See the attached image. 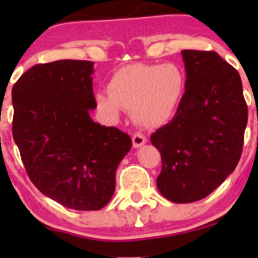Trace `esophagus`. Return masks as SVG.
<instances>
[{
    "label": "esophagus",
    "mask_w": 258,
    "mask_h": 258,
    "mask_svg": "<svg viewBox=\"0 0 258 258\" xmlns=\"http://www.w3.org/2000/svg\"><path fill=\"white\" fill-rule=\"evenodd\" d=\"M146 142H147V140H146V137L142 134H135L134 136H132V144H134L135 148L141 147V146H144Z\"/></svg>",
    "instance_id": "34e87169"
}]
</instances>
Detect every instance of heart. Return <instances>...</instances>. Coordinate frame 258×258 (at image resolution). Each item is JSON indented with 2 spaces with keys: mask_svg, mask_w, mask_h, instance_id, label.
I'll return each instance as SVG.
<instances>
[{
  "mask_svg": "<svg viewBox=\"0 0 258 258\" xmlns=\"http://www.w3.org/2000/svg\"><path fill=\"white\" fill-rule=\"evenodd\" d=\"M184 88L186 76L177 64H128L114 72L108 92H98L96 103L110 118H117L124 108L132 111L137 123L155 127L172 117Z\"/></svg>",
  "mask_w": 258,
  "mask_h": 258,
  "instance_id": "b5f03b06",
  "label": "heart"
}]
</instances>
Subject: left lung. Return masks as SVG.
<instances>
[{
  "instance_id": "obj_1",
  "label": "left lung",
  "mask_w": 258,
  "mask_h": 258,
  "mask_svg": "<svg viewBox=\"0 0 258 258\" xmlns=\"http://www.w3.org/2000/svg\"><path fill=\"white\" fill-rule=\"evenodd\" d=\"M186 91L172 121L151 135L161 152L157 188L176 204L209 196L235 171L247 105L238 72L213 51L183 49Z\"/></svg>"
}]
</instances>
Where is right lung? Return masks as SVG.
<instances>
[{
    "mask_svg": "<svg viewBox=\"0 0 258 258\" xmlns=\"http://www.w3.org/2000/svg\"><path fill=\"white\" fill-rule=\"evenodd\" d=\"M93 64H36L12 88V135L28 177L45 196L80 211L110 202L117 167L132 147L128 135L91 118Z\"/></svg>",
    "mask_w": 258,
    "mask_h": 258,
    "instance_id": "add662e5",
    "label": "right lung"
}]
</instances>
